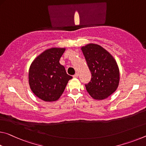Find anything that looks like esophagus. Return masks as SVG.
I'll list each match as a JSON object with an SVG mask.
<instances>
[{
  "label": "esophagus",
  "instance_id": "obj_1",
  "mask_svg": "<svg viewBox=\"0 0 146 146\" xmlns=\"http://www.w3.org/2000/svg\"><path fill=\"white\" fill-rule=\"evenodd\" d=\"M73 78H77L78 77V73H76V74H75V75L73 76Z\"/></svg>",
  "mask_w": 146,
  "mask_h": 146
}]
</instances>
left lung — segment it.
<instances>
[{"mask_svg": "<svg viewBox=\"0 0 146 146\" xmlns=\"http://www.w3.org/2000/svg\"><path fill=\"white\" fill-rule=\"evenodd\" d=\"M92 78L85 84L87 92L95 99H104L114 93L119 81L116 62L101 46L90 43L81 48Z\"/></svg>", "mask_w": 146, "mask_h": 146, "instance_id": "8db88e82", "label": "left lung"}]
</instances>
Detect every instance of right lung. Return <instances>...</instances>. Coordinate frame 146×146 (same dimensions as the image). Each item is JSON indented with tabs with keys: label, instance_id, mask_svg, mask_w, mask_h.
Segmentation results:
<instances>
[{
	"label": "right lung",
	"instance_id": "obj_1",
	"mask_svg": "<svg viewBox=\"0 0 146 146\" xmlns=\"http://www.w3.org/2000/svg\"><path fill=\"white\" fill-rule=\"evenodd\" d=\"M64 48H51L41 53L32 62L29 72L31 89L45 101H55L63 94L68 81L73 77L67 74L60 64Z\"/></svg>",
	"mask_w": 146,
	"mask_h": 146
}]
</instances>
